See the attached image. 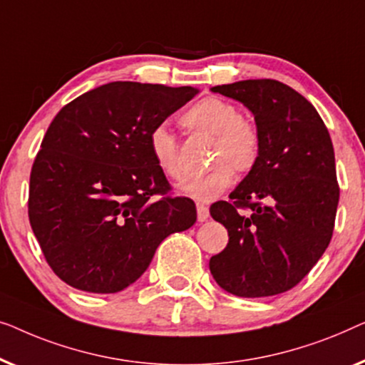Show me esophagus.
<instances>
[{
    "label": "esophagus",
    "mask_w": 365,
    "mask_h": 365,
    "mask_svg": "<svg viewBox=\"0 0 365 365\" xmlns=\"http://www.w3.org/2000/svg\"><path fill=\"white\" fill-rule=\"evenodd\" d=\"M208 217H210L208 207H205V205L198 203L197 205V218H198V222H207Z\"/></svg>",
    "instance_id": "1"
}]
</instances>
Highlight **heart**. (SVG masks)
Returning <instances> with one entry per match:
<instances>
[{"instance_id": "1", "label": "heart", "mask_w": 365, "mask_h": 365, "mask_svg": "<svg viewBox=\"0 0 365 365\" xmlns=\"http://www.w3.org/2000/svg\"><path fill=\"white\" fill-rule=\"evenodd\" d=\"M188 129L215 137L212 162L215 165L200 175L187 177L177 185L178 192L197 202H212L235 180V169L248 172L258 162L261 137L255 124L241 119L238 107L220 97H205L182 117ZM153 162L163 175L180 178L183 168L178 143L165 125H157L148 135Z\"/></svg>"}]
</instances>
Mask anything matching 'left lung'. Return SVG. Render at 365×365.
<instances>
[{"mask_svg":"<svg viewBox=\"0 0 365 365\" xmlns=\"http://www.w3.org/2000/svg\"><path fill=\"white\" fill-rule=\"evenodd\" d=\"M243 104L261 137L258 162L210 215L228 230V245L210 258L218 286L240 297L294 287L329 245L339 203L334 148L314 106L274 79L210 89ZM238 207L252 213L241 215Z\"/></svg>","mask_w":365,"mask_h":365,"instance_id":"left-lung-1","label":"left lung"}]
</instances>
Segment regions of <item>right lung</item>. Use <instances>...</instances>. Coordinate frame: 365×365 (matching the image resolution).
<instances>
[{"instance_id":"add662e5","label":"right lung","mask_w":365,"mask_h":365,"mask_svg":"<svg viewBox=\"0 0 365 365\" xmlns=\"http://www.w3.org/2000/svg\"><path fill=\"white\" fill-rule=\"evenodd\" d=\"M197 87L117 81L69 102L51 122L29 178V223L64 283L110 294L140 278L168 235L197 222L168 197L148 135ZM161 198L158 199V197Z\"/></svg>"}]
</instances>
